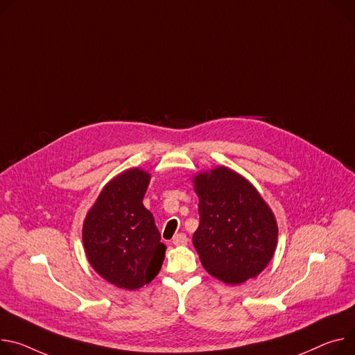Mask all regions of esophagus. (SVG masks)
Wrapping results in <instances>:
<instances>
[{"instance_id": "1", "label": "esophagus", "mask_w": 355, "mask_h": 355, "mask_svg": "<svg viewBox=\"0 0 355 355\" xmlns=\"http://www.w3.org/2000/svg\"><path fill=\"white\" fill-rule=\"evenodd\" d=\"M187 242H188V238L185 234H177L173 239V243L175 246H184V245H187Z\"/></svg>"}]
</instances>
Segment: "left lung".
Listing matches in <instances>:
<instances>
[{
  "label": "left lung",
  "mask_w": 355,
  "mask_h": 355,
  "mask_svg": "<svg viewBox=\"0 0 355 355\" xmlns=\"http://www.w3.org/2000/svg\"><path fill=\"white\" fill-rule=\"evenodd\" d=\"M200 227L192 236L205 270L227 284L256 277L272 261L277 222L252 182L218 166L192 177Z\"/></svg>",
  "instance_id": "1"
}]
</instances>
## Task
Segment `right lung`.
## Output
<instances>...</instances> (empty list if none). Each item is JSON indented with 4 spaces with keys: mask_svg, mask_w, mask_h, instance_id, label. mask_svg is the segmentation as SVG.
Instances as JSON below:
<instances>
[{
    "mask_svg": "<svg viewBox=\"0 0 355 355\" xmlns=\"http://www.w3.org/2000/svg\"><path fill=\"white\" fill-rule=\"evenodd\" d=\"M151 175L128 168L101 191L83 220L82 239L94 272L119 288L136 290L159 272L166 245L153 214L143 205Z\"/></svg>",
    "mask_w": 355,
    "mask_h": 355,
    "instance_id": "1",
    "label": "right lung"
}]
</instances>
